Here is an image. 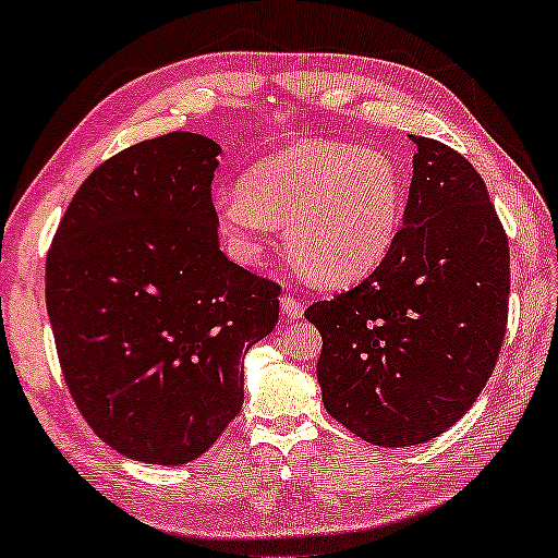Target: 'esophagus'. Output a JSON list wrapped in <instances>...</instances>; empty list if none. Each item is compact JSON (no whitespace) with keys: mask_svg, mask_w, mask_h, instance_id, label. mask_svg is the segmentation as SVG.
<instances>
[{"mask_svg":"<svg viewBox=\"0 0 558 558\" xmlns=\"http://www.w3.org/2000/svg\"><path fill=\"white\" fill-rule=\"evenodd\" d=\"M280 311L288 317V320H300V317L305 315V303L300 298H295V293H282Z\"/></svg>","mask_w":558,"mask_h":558,"instance_id":"obj_1","label":"esophagus"}]
</instances>
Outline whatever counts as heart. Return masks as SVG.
<instances>
[{
	"instance_id": "heart-1",
	"label": "heart",
	"mask_w": 558,
	"mask_h": 558,
	"mask_svg": "<svg viewBox=\"0 0 558 558\" xmlns=\"http://www.w3.org/2000/svg\"><path fill=\"white\" fill-rule=\"evenodd\" d=\"M404 175L390 156L335 141H300L251 166L241 189L216 198L220 231L255 255L286 223L288 253L320 286L367 278L392 251Z\"/></svg>"
}]
</instances>
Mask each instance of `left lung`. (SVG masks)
<instances>
[{"mask_svg": "<svg viewBox=\"0 0 558 558\" xmlns=\"http://www.w3.org/2000/svg\"><path fill=\"white\" fill-rule=\"evenodd\" d=\"M412 141L392 251L357 288L305 311L323 335L325 410L377 447L422 445L462 420L509 315V241L482 175L454 148Z\"/></svg>", "mask_w": 558, "mask_h": 558, "instance_id": "1", "label": "left lung"}]
</instances>
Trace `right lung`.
<instances>
[{
  "mask_svg": "<svg viewBox=\"0 0 558 558\" xmlns=\"http://www.w3.org/2000/svg\"><path fill=\"white\" fill-rule=\"evenodd\" d=\"M220 146L173 131L111 156L47 255V313L78 412L119 454L185 464L243 407V357L280 288L218 245Z\"/></svg>",
  "mask_w": 558,
  "mask_h": 558,
  "instance_id": "right-lung-1",
  "label": "right lung"
}]
</instances>
